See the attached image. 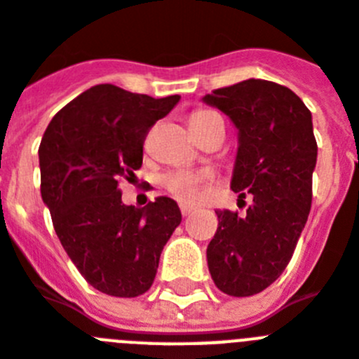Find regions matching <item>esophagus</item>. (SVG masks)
I'll return each instance as SVG.
<instances>
[{
  "instance_id": "34e87169",
  "label": "esophagus",
  "mask_w": 359,
  "mask_h": 359,
  "mask_svg": "<svg viewBox=\"0 0 359 359\" xmlns=\"http://www.w3.org/2000/svg\"><path fill=\"white\" fill-rule=\"evenodd\" d=\"M180 213H182V217L191 215V208H188V206H180Z\"/></svg>"
}]
</instances>
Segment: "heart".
<instances>
[{
  "instance_id": "heart-1",
  "label": "heart",
  "mask_w": 359,
  "mask_h": 359,
  "mask_svg": "<svg viewBox=\"0 0 359 359\" xmlns=\"http://www.w3.org/2000/svg\"><path fill=\"white\" fill-rule=\"evenodd\" d=\"M189 126H191V131L198 138H203L204 135H208L215 128L224 129V123H222L221 116L210 109H195L194 113L189 114ZM203 175L175 173L165 179L164 184L179 201H182L186 204H194L201 197V184H203Z\"/></svg>"
}]
</instances>
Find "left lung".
<instances>
[{
  "instance_id": "obj_1",
  "label": "left lung",
  "mask_w": 359,
  "mask_h": 359,
  "mask_svg": "<svg viewBox=\"0 0 359 359\" xmlns=\"http://www.w3.org/2000/svg\"><path fill=\"white\" fill-rule=\"evenodd\" d=\"M204 102L239 129L231 189L241 198L246 191L254 197L243 215L215 212L219 228L206 250L208 268L219 290L248 297L281 276L309 219L318 158L312 114L288 87L254 78L215 89Z\"/></svg>"
}]
</instances>
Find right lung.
<instances>
[{"instance_id": "right-lung-1", "label": "right lung", "mask_w": 359, "mask_h": 359, "mask_svg": "<svg viewBox=\"0 0 359 359\" xmlns=\"http://www.w3.org/2000/svg\"><path fill=\"white\" fill-rule=\"evenodd\" d=\"M179 100L100 83L54 114L41 138V198L56 236L83 279L107 296L149 290L162 248L182 221L173 198L126 206L118 189L140 170L149 129Z\"/></svg>"}]
</instances>
